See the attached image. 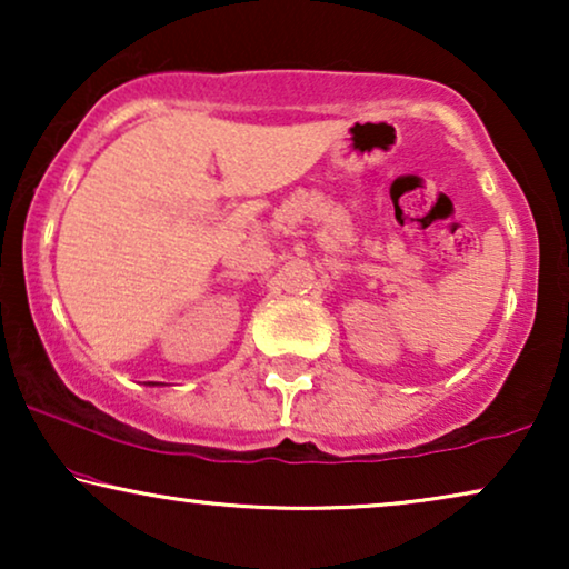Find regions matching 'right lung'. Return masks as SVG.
I'll return each instance as SVG.
<instances>
[{
  "mask_svg": "<svg viewBox=\"0 0 569 569\" xmlns=\"http://www.w3.org/2000/svg\"><path fill=\"white\" fill-rule=\"evenodd\" d=\"M150 386H158V383H150Z\"/></svg>",
  "mask_w": 569,
  "mask_h": 569,
  "instance_id": "right-lung-1",
  "label": "right lung"
}]
</instances>
